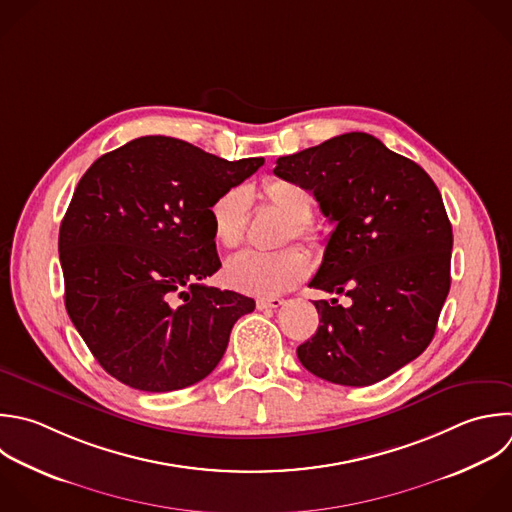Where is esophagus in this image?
<instances>
[{
    "label": "esophagus",
    "mask_w": 512,
    "mask_h": 512,
    "mask_svg": "<svg viewBox=\"0 0 512 512\" xmlns=\"http://www.w3.org/2000/svg\"><path fill=\"white\" fill-rule=\"evenodd\" d=\"M282 304H284L282 298H258V300H256L258 310H268V308L276 310V308H280Z\"/></svg>",
    "instance_id": "1"
}]
</instances>
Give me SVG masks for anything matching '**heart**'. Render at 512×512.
Returning a JSON list of instances; mask_svg holds the SVG:
<instances>
[{"mask_svg":"<svg viewBox=\"0 0 512 512\" xmlns=\"http://www.w3.org/2000/svg\"><path fill=\"white\" fill-rule=\"evenodd\" d=\"M260 194L268 206L282 214L288 224L282 230V242L290 238L308 244L316 242V232L310 222L314 216V196L294 180L268 178L260 186ZM248 190L234 186L224 190L210 204V226L216 242L224 248H236L242 244L248 222ZM308 274V260L296 248H286L272 254L262 252H240L224 264V280L230 288L252 294V296H278Z\"/></svg>","mask_w":512,"mask_h":512,"instance_id":"obj_1","label":"heart"}]
</instances>
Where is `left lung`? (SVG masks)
Here are the masks:
<instances>
[{"mask_svg": "<svg viewBox=\"0 0 512 512\" xmlns=\"http://www.w3.org/2000/svg\"><path fill=\"white\" fill-rule=\"evenodd\" d=\"M274 174L336 224L308 286L352 300L314 302L320 326L298 360L342 386L384 380L426 350L450 290L452 226L436 184L364 132L282 156Z\"/></svg>", "mask_w": 512, "mask_h": 512, "instance_id": "1", "label": "left lung"}]
</instances>
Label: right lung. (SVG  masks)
Here are the masks:
<instances>
[{"label": "right lung", "instance_id": "add662e5", "mask_svg": "<svg viewBox=\"0 0 512 512\" xmlns=\"http://www.w3.org/2000/svg\"><path fill=\"white\" fill-rule=\"evenodd\" d=\"M262 158L144 136L98 158L60 226L66 310L100 366L144 392L206 378L254 300L200 284L222 264L210 204Z\"/></svg>", "mask_w": 512, "mask_h": 512}]
</instances>
